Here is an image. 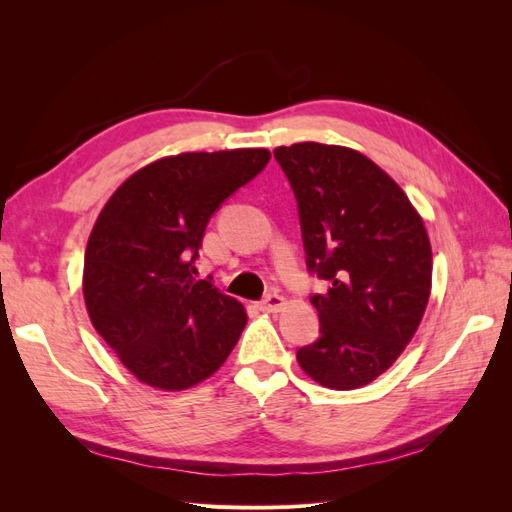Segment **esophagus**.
<instances>
[{
  "mask_svg": "<svg viewBox=\"0 0 512 512\" xmlns=\"http://www.w3.org/2000/svg\"><path fill=\"white\" fill-rule=\"evenodd\" d=\"M284 297L282 294H277V292H269L265 299L260 301V307L265 309V312H280V309L284 307Z\"/></svg>",
  "mask_w": 512,
  "mask_h": 512,
  "instance_id": "34e87169",
  "label": "esophagus"
}]
</instances>
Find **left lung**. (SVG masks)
<instances>
[{
    "instance_id": "1",
    "label": "left lung",
    "mask_w": 512,
    "mask_h": 512,
    "mask_svg": "<svg viewBox=\"0 0 512 512\" xmlns=\"http://www.w3.org/2000/svg\"><path fill=\"white\" fill-rule=\"evenodd\" d=\"M297 198L320 337L297 350L309 378L350 391L404 352L425 314L431 245L404 190L363 153L297 143L273 151Z\"/></svg>"
}]
</instances>
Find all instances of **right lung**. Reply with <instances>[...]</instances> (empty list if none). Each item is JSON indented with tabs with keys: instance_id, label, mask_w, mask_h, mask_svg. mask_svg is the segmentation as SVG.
Listing matches in <instances>:
<instances>
[{
	"instance_id": "obj_1",
	"label": "right lung",
	"mask_w": 512,
	"mask_h": 512,
	"mask_svg": "<svg viewBox=\"0 0 512 512\" xmlns=\"http://www.w3.org/2000/svg\"><path fill=\"white\" fill-rule=\"evenodd\" d=\"M267 149L181 153L123 181L85 252L83 294L96 331L132 374L181 391L209 378L239 342L243 305L196 280L211 215L267 166Z\"/></svg>"
}]
</instances>
